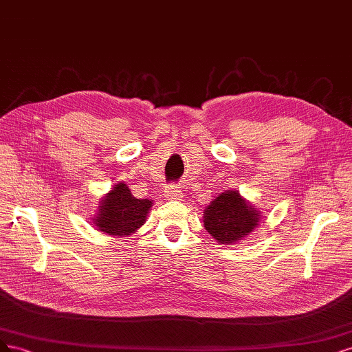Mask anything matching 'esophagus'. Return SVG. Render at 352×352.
I'll return each mask as SVG.
<instances>
[{"instance_id": "obj_1", "label": "esophagus", "mask_w": 352, "mask_h": 352, "mask_svg": "<svg viewBox=\"0 0 352 352\" xmlns=\"http://www.w3.org/2000/svg\"><path fill=\"white\" fill-rule=\"evenodd\" d=\"M181 192L177 187H168L165 191V199L166 200H181Z\"/></svg>"}]
</instances>
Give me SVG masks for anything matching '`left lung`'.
<instances>
[{
    "instance_id": "1",
    "label": "left lung",
    "mask_w": 352,
    "mask_h": 352,
    "mask_svg": "<svg viewBox=\"0 0 352 352\" xmlns=\"http://www.w3.org/2000/svg\"><path fill=\"white\" fill-rule=\"evenodd\" d=\"M262 219V212L245 200L238 190L222 191L203 212L205 230L218 244L232 245L250 235Z\"/></svg>"
}]
</instances>
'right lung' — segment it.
Masks as SVG:
<instances>
[{
	"label": "right lung",
	"instance_id": "right-lung-1",
	"mask_svg": "<svg viewBox=\"0 0 352 352\" xmlns=\"http://www.w3.org/2000/svg\"><path fill=\"white\" fill-rule=\"evenodd\" d=\"M152 206V200L135 199L129 186L124 181H118L99 200L92 221L100 232L111 236H129L144 225Z\"/></svg>",
	"mask_w": 352,
	"mask_h": 352
}]
</instances>
